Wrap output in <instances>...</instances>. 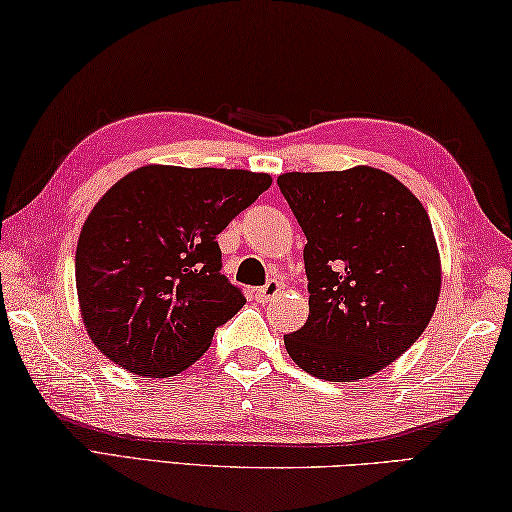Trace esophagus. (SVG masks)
Here are the masks:
<instances>
[{
  "label": "esophagus",
  "mask_w": 512,
  "mask_h": 512,
  "mask_svg": "<svg viewBox=\"0 0 512 512\" xmlns=\"http://www.w3.org/2000/svg\"><path fill=\"white\" fill-rule=\"evenodd\" d=\"M282 288H284V284L277 280V277H273V280H268L262 288H259L257 291V300L259 302H273L277 295L282 293Z\"/></svg>",
  "instance_id": "obj_1"
}]
</instances>
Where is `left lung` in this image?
Listing matches in <instances>:
<instances>
[{"mask_svg": "<svg viewBox=\"0 0 512 512\" xmlns=\"http://www.w3.org/2000/svg\"><path fill=\"white\" fill-rule=\"evenodd\" d=\"M277 185L306 235L309 318L284 336L297 367L353 383L403 356L430 324L441 257L430 217L389 172H286Z\"/></svg>", "mask_w": 512, "mask_h": 512, "instance_id": "obj_1", "label": "left lung"}]
</instances>
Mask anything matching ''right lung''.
Returning a JSON list of instances; mask_svg holds the SVG:
<instances>
[{
  "label": "right lung",
  "mask_w": 512,
  "mask_h": 512,
  "mask_svg": "<svg viewBox=\"0 0 512 512\" xmlns=\"http://www.w3.org/2000/svg\"><path fill=\"white\" fill-rule=\"evenodd\" d=\"M271 183L264 172L145 165L102 194L80 230L76 288L111 362L167 378L208 351L246 304L219 273L217 235Z\"/></svg>",
  "instance_id": "right-lung-1"
}]
</instances>
